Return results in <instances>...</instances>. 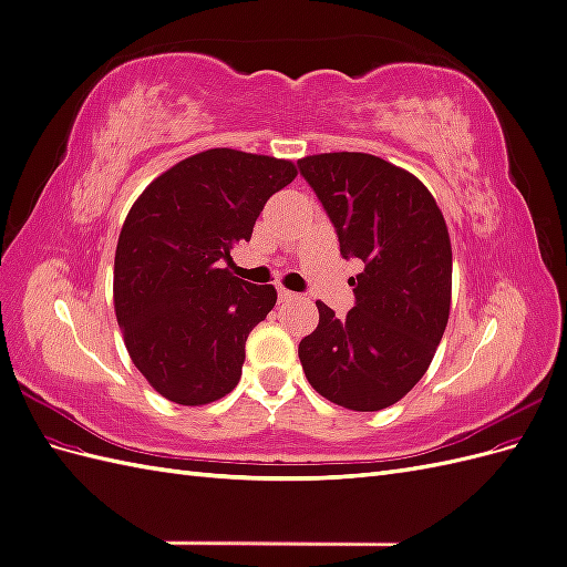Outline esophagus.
I'll return each mask as SVG.
<instances>
[{
  "mask_svg": "<svg viewBox=\"0 0 567 567\" xmlns=\"http://www.w3.org/2000/svg\"><path fill=\"white\" fill-rule=\"evenodd\" d=\"M298 298H300L298 293H290V290L279 288V302H293V300H298Z\"/></svg>",
  "mask_w": 567,
  "mask_h": 567,
  "instance_id": "1",
  "label": "esophagus"
}]
</instances>
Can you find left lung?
Wrapping results in <instances>:
<instances>
[{
	"label": "left lung",
	"mask_w": 567,
	"mask_h": 567,
	"mask_svg": "<svg viewBox=\"0 0 567 567\" xmlns=\"http://www.w3.org/2000/svg\"><path fill=\"white\" fill-rule=\"evenodd\" d=\"M298 167L333 221L342 257L364 262L350 279L346 319L317 302L319 326L298 348L302 371L333 404L385 409L421 381L447 329V225L423 182L379 156L319 153Z\"/></svg>",
	"instance_id": "obj_1"
}]
</instances>
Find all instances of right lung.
Segmentation results:
<instances>
[{
    "instance_id": "add662e5",
    "label": "right lung",
    "mask_w": 567,
    "mask_h": 567,
    "mask_svg": "<svg viewBox=\"0 0 567 567\" xmlns=\"http://www.w3.org/2000/svg\"><path fill=\"white\" fill-rule=\"evenodd\" d=\"M290 161L210 148L173 165L134 200L115 248L113 302L134 367L184 406L229 394L248 333L277 305L274 286L234 271L265 203L296 179Z\"/></svg>"
}]
</instances>
